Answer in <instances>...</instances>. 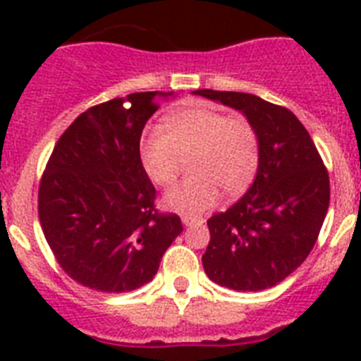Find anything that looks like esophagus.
Returning a JSON list of instances; mask_svg holds the SVG:
<instances>
[{
    "instance_id": "obj_1",
    "label": "esophagus",
    "mask_w": 361,
    "mask_h": 361,
    "mask_svg": "<svg viewBox=\"0 0 361 361\" xmlns=\"http://www.w3.org/2000/svg\"><path fill=\"white\" fill-rule=\"evenodd\" d=\"M181 223H183L185 226L202 225L204 219H202V217H191V215H183V217H181Z\"/></svg>"
}]
</instances>
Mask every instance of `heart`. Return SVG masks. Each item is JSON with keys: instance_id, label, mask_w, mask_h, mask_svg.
I'll return each mask as SVG.
<instances>
[{"instance_id": "b5f03b06", "label": "heart", "mask_w": 361, "mask_h": 361, "mask_svg": "<svg viewBox=\"0 0 361 361\" xmlns=\"http://www.w3.org/2000/svg\"><path fill=\"white\" fill-rule=\"evenodd\" d=\"M192 178L172 187L163 197L164 208L181 214H202L221 197L245 191L258 166V135L245 118H228L219 110L197 106L170 114L163 133L140 142V163L155 185L174 183L189 159Z\"/></svg>"}]
</instances>
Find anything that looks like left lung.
<instances>
[{"label":"left lung","instance_id":"8db88e82","mask_svg":"<svg viewBox=\"0 0 361 361\" xmlns=\"http://www.w3.org/2000/svg\"><path fill=\"white\" fill-rule=\"evenodd\" d=\"M238 110L258 135L257 178L232 208L208 219L204 271L238 292L271 288L307 258L330 206V178L288 109L240 92L197 90Z\"/></svg>","mask_w":361,"mask_h":361}]
</instances>
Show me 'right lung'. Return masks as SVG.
Instances as JSON below:
<instances>
[{"label":"right lung","mask_w":361,"mask_h":361,"mask_svg":"<svg viewBox=\"0 0 361 361\" xmlns=\"http://www.w3.org/2000/svg\"><path fill=\"white\" fill-rule=\"evenodd\" d=\"M130 93L82 112L59 136L39 185V221L63 271L99 292L140 288L183 226L159 214L140 136L161 99Z\"/></svg>","instance_id":"add662e5"}]
</instances>
